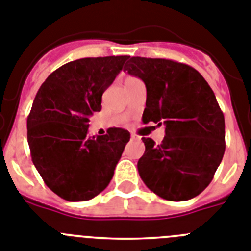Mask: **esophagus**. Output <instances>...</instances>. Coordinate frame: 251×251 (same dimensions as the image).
Segmentation results:
<instances>
[{
  "instance_id": "esophagus-1",
  "label": "esophagus",
  "mask_w": 251,
  "mask_h": 251,
  "mask_svg": "<svg viewBox=\"0 0 251 251\" xmlns=\"http://www.w3.org/2000/svg\"><path fill=\"white\" fill-rule=\"evenodd\" d=\"M130 138H132V140H140V137H137L136 134H130Z\"/></svg>"
}]
</instances>
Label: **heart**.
<instances>
[{
  "label": "heart",
  "instance_id": "1",
  "mask_svg": "<svg viewBox=\"0 0 251 251\" xmlns=\"http://www.w3.org/2000/svg\"><path fill=\"white\" fill-rule=\"evenodd\" d=\"M130 78H134V77H128L127 80H130Z\"/></svg>",
  "mask_w": 251,
  "mask_h": 251
}]
</instances>
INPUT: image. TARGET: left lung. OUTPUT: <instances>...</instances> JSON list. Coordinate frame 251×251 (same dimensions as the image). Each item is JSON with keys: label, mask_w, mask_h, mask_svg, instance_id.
<instances>
[{"label": "left lung", "mask_w": 251, "mask_h": 251, "mask_svg": "<svg viewBox=\"0 0 251 251\" xmlns=\"http://www.w3.org/2000/svg\"><path fill=\"white\" fill-rule=\"evenodd\" d=\"M124 70L146 85L143 122L165 126L160 145L142 138L141 179L168 201L194 198L212 181L226 147L225 117L215 94L198 71L180 62L132 57Z\"/></svg>", "instance_id": "obj_1"}]
</instances>
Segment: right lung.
I'll return each instance as SVG.
<instances>
[{"instance_id":"right-lung-1","label":"right lung","mask_w":251,"mask_h":251,"mask_svg":"<svg viewBox=\"0 0 251 251\" xmlns=\"http://www.w3.org/2000/svg\"><path fill=\"white\" fill-rule=\"evenodd\" d=\"M127 55L81 58L49 75L27 117V142L36 170L49 189L70 202L89 201L110 183L130 134L109 128L87 136L89 117L101 110V96Z\"/></svg>"}]
</instances>
